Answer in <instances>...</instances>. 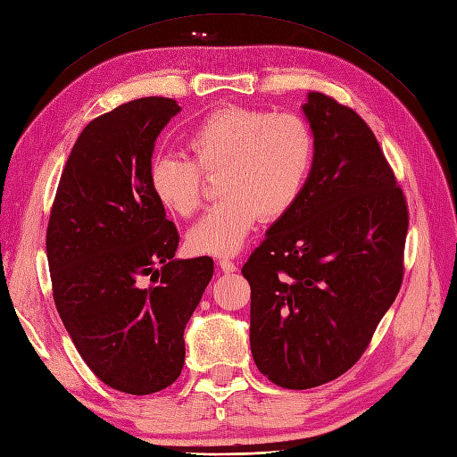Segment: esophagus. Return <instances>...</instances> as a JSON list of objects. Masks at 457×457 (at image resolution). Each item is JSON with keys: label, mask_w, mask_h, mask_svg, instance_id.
I'll return each instance as SVG.
<instances>
[{"label": "esophagus", "mask_w": 457, "mask_h": 457, "mask_svg": "<svg viewBox=\"0 0 457 457\" xmlns=\"http://www.w3.org/2000/svg\"><path fill=\"white\" fill-rule=\"evenodd\" d=\"M219 267H220V271H225V273H235L237 271V263L227 260V258L219 260Z\"/></svg>", "instance_id": "esophagus-1"}]
</instances>
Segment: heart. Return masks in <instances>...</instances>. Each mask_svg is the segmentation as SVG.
Returning <instances> with one entry per match:
<instances>
[{
  "label": "heart",
  "instance_id": "b5f03b06",
  "mask_svg": "<svg viewBox=\"0 0 457 457\" xmlns=\"http://www.w3.org/2000/svg\"><path fill=\"white\" fill-rule=\"evenodd\" d=\"M190 159L157 154L147 180L154 199L178 217L202 205V170L217 174L222 197L187 232L195 253L227 258L250 237L260 217L275 220L291 211L310 180L316 136L293 112L228 106L215 110L186 137Z\"/></svg>",
  "mask_w": 457,
  "mask_h": 457
}]
</instances>
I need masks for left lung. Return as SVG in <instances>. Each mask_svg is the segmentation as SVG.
Instances as JSON below:
<instances>
[{
  "label": "left lung",
  "mask_w": 457,
  "mask_h": 457,
  "mask_svg": "<svg viewBox=\"0 0 457 457\" xmlns=\"http://www.w3.org/2000/svg\"><path fill=\"white\" fill-rule=\"evenodd\" d=\"M316 161L296 205L244 263L255 366L281 387L336 380L361 359L403 279L402 187L354 110L308 93Z\"/></svg>",
  "instance_id": "left-lung-1"
}]
</instances>
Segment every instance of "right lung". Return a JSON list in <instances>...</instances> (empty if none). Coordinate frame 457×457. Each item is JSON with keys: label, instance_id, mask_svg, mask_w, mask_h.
<instances>
[{"label": "right lung", "instance_id": "obj_1", "mask_svg": "<svg viewBox=\"0 0 457 457\" xmlns=\"http://www.w3.org/2000/svg\"><path fill=\"white\" fill-rule=\"evenodd\" d=\"M145 96L77 137L46 232L54 303L77 351L118 392L147 395L182 372L184 329L213 260H176L178 232L149 190L154 141L180 112Z\"/></svg>", "mask_w": 457, "mask_h": 457}]
</instances>
